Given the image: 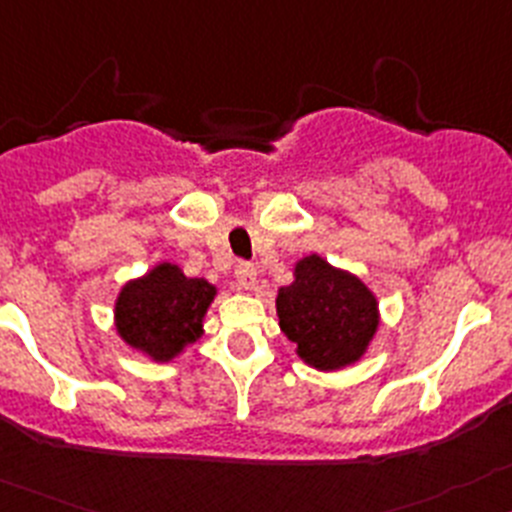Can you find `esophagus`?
I'll list each match as a JSON object with an SVG mask.
<instances>
[{
	"label": "esophagus",
	"instance_id": "esophagus-1",
	"mask_svg": "<svg viewBox=\"0 0 512 512\" xmlns=\"http://www.w3.org/2000/svg\"><path fill=\"white\" fill-rule=\"evenodd\" d=\"M256 266L248 264V261H241V264L236 266V281H238V287L241 289H253V284H256Z\"/></svg>",
	"mask_w": 512,
	"mask_h": 512
}]
</instances>
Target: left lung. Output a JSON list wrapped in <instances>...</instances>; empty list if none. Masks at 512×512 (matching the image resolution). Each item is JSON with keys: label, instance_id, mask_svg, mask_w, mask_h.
<instances>
[{"label": "left lung", "instance_id": "8db88e82", "mask_svg": "<svg viewBox=\"0 0 512 512\" xmlns=\"http://www.w3.org/2000/svg\"><path fill=\"white\" fill-rule=\"evenodd\" d=\"M279 327L297 355L317 370L358 363L378 330V299L350 271L312 253L297 261L294 281L276 294Z\"/></svg>", "mask_w": 512, "mask_h": 512}]
</instances>
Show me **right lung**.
<instances>
[{
    "label": "right lung",
    "instance_id": "right-lung-1",
    "mask_svg": "<svg viewBox=\"0 0 512 512\" xmlns=\"http://www.w3.org/2000/svg\"><path fill=\"white\" fill-rule=\"evenodd\" d=\"M218 289L190 279L175 264H157L124 284L114 307L116 332L157 363L177 358L203 335V317Z\"/></svg>",
    "mask_w": 512,
    "mask_h": 512
}]
</instances>
